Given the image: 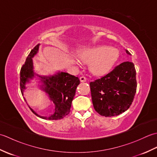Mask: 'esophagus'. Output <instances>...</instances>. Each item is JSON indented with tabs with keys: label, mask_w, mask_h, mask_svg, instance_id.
I'll return each mask as SVG.
<instances>
[{
	"label": "esophagus",
	"mask_w": 157,
	"mask_h": 157,
	"mask_svg": "<svg viewBox=\"0 0 157 157\" xmlns=\"http://www.w3.org/2000/svg\"><path fill=\"white\" fill-rule=\"evenodd\" d=\"M79 79H80V82H86V78L84 76H82L79 78Z\"/></svg>",
	"instance_id": "obj_1"
}]
</instances>
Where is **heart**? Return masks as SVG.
I'll return each instance as SVG.
<instances>
[{"instance_id":"obj_1","label":"heart","mask_w":157,"mask_h":157,"mask_svg":"<svg viewBox=\"0 0 157 157\" xmlns=\"http://www.w3.org/2000/svg\"><path fill=\"white\" fill-rule=\"evenodd\" d=\"M119 51L113 47L99 46L81 50L78 57L83 63H89V69L93 75L107 73L119 59Z\"/></svg>"}]
</instances>
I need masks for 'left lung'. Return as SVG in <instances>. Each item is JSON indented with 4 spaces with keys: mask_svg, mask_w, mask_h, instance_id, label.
<instances>
[{
    "mask_svg": "<svg viewBox=\"0 0 157 157\" xmlns=\"http://www.w3.org/2000/svg\"><path fill=\"white\" fill-rule=\"evenodd\" d=\"M126 52L130 55L128 51ZM134 64L125 61L108 74L90 83L95 111L105 117L126 111L134 101L137 88Z\"/></svg>",
    "mask_w": 157,
    "mask_h": 157,
    "instance_id": "8db88e82",
    "label": "left lung"
}]
</instances>
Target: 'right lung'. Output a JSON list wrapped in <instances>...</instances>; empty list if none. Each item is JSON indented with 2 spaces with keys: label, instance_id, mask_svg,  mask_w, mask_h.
<instances>
[{
  "label": "right lung",
  "instance_id": "right-lung-1",
  "mask_svg": "<svg viewBox=\"0 0 157 157\" xmlns=\"http://www.w3.org/2000/svg\"><path fill=\"white\" fill-rule=\"evenodd\" d=\"M39 45L37 44L29 52L24 64L20 71V88L21 94L25 88V85L29 82V79L34 76L33 70L32 58L38 52ZM41 81L44 84L41 86L42 88L47 93L50 99L55 105L54 114L49 117L38 115L34 110L33 113L39 117L50 120H58L64 118L70 112L71 102L75 94L77 86L80 81L78 77L70 75L68 73L61 72L51 77H40Z\"/></svg>",
  "mask_w": 157,
  "mask_h": 157
}]
</instances>
